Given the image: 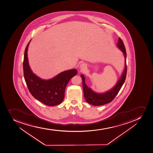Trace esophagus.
<instances>
[{"instance_id":"1","label":"esophagus","mask_w":153,"mask_h":153,"mask_svg":"<svg viewBox=\"0 0 153 153\" xmlns=\"http://www.w3.org/2000/svg\"><path fill=\"white\" fill-rule=\"evenodd\" d=\"M86 66H87V65H86L85 63H82V64L80 65V68L81 69H85L86 68Z\"/></svg>"}]
</instances>
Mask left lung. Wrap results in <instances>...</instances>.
Wrapping results in <instances>:
<instances>
[{"label":"left lung","mask_w":153,"mask_h":153,"mask_svg":"<svg viewBox=\"0 0 153 153\" xmlns=\"http://www.w3.org/2000/svg\"><path fill=\"white\" fill-rule=\"evenodd\" d=\"M117 46L122 51L125 56V68L123 70L122 76L117 82L116 85L109 91L103 93L97 94L93 91L92 90L87 87L85 84V78L83 75H81L82 79L83 81V88L85 98L87 102L94 106H100L108 103L112 101L116 95L119 92L120 90L123 85L126 79V72H127V66H126V53L125 45L121 38H119Z\"/></svg>","instance_id":"left-lung-1"}]
</instances>
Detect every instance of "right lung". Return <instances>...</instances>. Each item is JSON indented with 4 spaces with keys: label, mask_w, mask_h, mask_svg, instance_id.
<instances>
[{
    "label": "right lung",
    "mask_w": 153,
    "mask_h": 153,
    "mask_svg": "<svg viewBox=\"0 0 153 153\" xmlns=\"http://www.w3.org/2000/svg\"><path fill=\"white\" fill-rule=\"evenodd\" d=\"M27 45L24 53L23 69L25 83L31 95L45 105L53 106L59 105L65 98L66 85L70 79L75 76V69L62 72L53 78L48 80L41 79L34 74L30 68L27 58Z\"/></svg>",
    "instance_id": "obj_1"
}]
</instances>
